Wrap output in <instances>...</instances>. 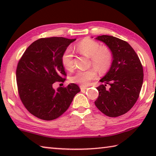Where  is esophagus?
Returning a JSON list of instances; mask_svg holds the SVG:
<instances>
[{
	"mask_svg": "<svg viewBox=\"0 0 156 156\" xmlns=\"http://www.w3.org/2000/svg\"><path fill=\"white\" fill-rule=\"evenodd\" d=\"M80 88L81 90H84V89H87V86H84V85H80Z\"/></svg>",
	"mask_w": 156,
	"mask_h": 156,
	"instance_id": "esophagus-1",
	"label": "esophagus"
}]
</instances>
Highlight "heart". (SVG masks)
Returning <instances> with one entry per match:
<instances>
[{"instance_id":"heart-1","label":"heart","mask_w":156,"mask_h":156,"mask_svg":"<svg viewBox=\"0 0 156 156\" xmlns=\"http://www.w3.org/2000/svg\"><path fill=\"white\" fill-rule=\"evenodd\" d=\"M78 51L84 56L90 58L91 64L95 67L87 70H78L70 77V81L86 85L97 76V70L103 73L107 72L112 62V53L107 47H101L98 42L90 38H84L76 45ZM62 63L68 70L73 68V54L71 49L68 48L63 52L61 58Z\"/></svg>"}]
</instances>
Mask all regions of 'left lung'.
<instances>
[{
	"mask_svg": "<svg viewBox=\"0 0 156 156\" xmlns=\"http://www.w3.org/2000/svg\"><path fill=\"white\" fill-rule=\"evenodd\" d=\"M96 40L104 43L112 53L109 70L96 88L99 96L95 105L109 117H118L130 110L138 100L143 83V68L138 55L127 42L102 35ZM107 84L110 86L106 88Z\"/></svg>",
	"mask_w": 156,
	"mask_h": 156,
	"instance_id": "obj_1",
	"label": "left lung"
}]
</instances>
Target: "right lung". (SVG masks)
I'll use <instances>...</instances> for the list:
<instances>
[{
  "mask_svg": "<svg viewBox=\"0 0 156 156\" xmlns=\"http://www.w3.org/2000/svg\"><path fill=\"white\" fill-rule=\"evenodd\" d=\"M76 40L63 37L38 39L27 47L18 63L16 82L20 100L26 109L40 119L58 118L80 91L74 83L54 88L56 82L65 80L62 55Z\"/></svg>",
  "mask_w": 156,
  "mask_h": 156,
  "instance_id": "right-lung-1",
  "label": "right lung"
}]
</instances>
